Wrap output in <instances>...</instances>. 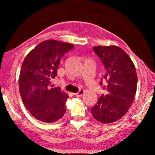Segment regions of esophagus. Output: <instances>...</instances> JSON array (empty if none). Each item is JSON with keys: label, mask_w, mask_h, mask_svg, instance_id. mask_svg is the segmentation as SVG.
<instances>
[{"label": "esophagus", "mask_w": 155, "mask_h": 155, "mask_svg": "<svg viewBox=\"0 0 155 155\" xmlns=\"http://www.w3.org/2000/svg\"><path fill=\"white\" fill-rule=\"evenodd\" d=\"M84 93V90H80V91H78V93H75V95H76L77 97H80V96H82L83 95V94Z\"/></svg>", "instance_id": "esophagus-1"}]
</instances>
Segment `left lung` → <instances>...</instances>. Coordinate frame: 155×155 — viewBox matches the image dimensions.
I'll return each mask as SVG.
<instances>
[{
	"label": "left lung",
	"instance_id": "left-lung-1",
	"mask_svg": "<svg viewBox=\"0 0 155 155\" xmlns=\"http://www.w3.org/2000/svg\"><path fill=\"white\" fill-rule=\"evenodd\" d=\"M93 50L106 69L104 79L107 85L103 88L107 93L100 96L91 112L100 123L111 124L121 119L134 101L137 87L136 68L130 57L119 46H94Z\"/></svg>",
	"mask_w": 155,
	"mask_h": 155
}]
</instances>
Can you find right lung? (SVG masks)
I'll list each match as a JSON object with an SVG mask.
<instances>
[{
  "mask_svg": "<svg viewBox=\"0 0 155 155\" xmlns=\"http://www.w3.org/2000/svg\"><path fill=\"white\" fill-rule=\"evenodd\" d=\"M74 48L73 44L46 40L25 57L19 75V90L25 106L31 116L44 123L61 119L66 112L68 94L60 87H50L57 74L61 59Z\"/></svg>",
  "mask_w": 155,
  "mask_h": 155,
  "instance_id": "add662e5",
  "label": "right lung"
}]
</instances>
